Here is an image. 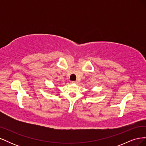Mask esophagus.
Instances as JSON below:
<instances>
[{
	"mask_svg": "<svg viewBox=\"0 0 146 146\" xmlns=\"http://www.w3.org/2000/svg\"><path fill=\"white\" fill-rule=\"evenodd\" d=\"M70 83H77V81H70Z\"/></svg>",
	"mask_w": 146,
	"mask_h": 146,
	"instance_id": "1",
	"label": "esophagus"
}]
</instances>
